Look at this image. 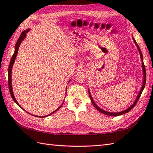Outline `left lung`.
<instances>
[{"instance_id": "left-lung-1", "label": "left lung", "mask_w": 153, "mask_h": 153, "mask_svg": "<svg viewBox=\"0 0 153 153\" xmlns=\"http://www.w3.org/2000/svg\"><path fill=\"white\" fill-rule=\"evenodd\" d=\"M133 39H134V43H135V44L136 45V46H137V49H138V51H139V54H140L141 59V61H142L143 73V85H142V87H141V90H140V91H139V93L138 96L137 97V98L135 99V100L134 101V102L132 104V105H131V106H129L128 108H127V109H126V110H123V111L118 112H108V111H106V110H103V109H102V108H100V107H99V106H97V105H96V104H95V101H94V100L93 99V97H91V95L89 90V97H90L91 101V102H92V104L93 105V106L95 107L96 109H97V110H99V112H100L101 113L104 114H106V115H108V116H120V115H122V114H124L129 112V111H130V110L135 106L136 104H137V101H138V100H139V97H140V96H141V93H142V92H143V89H144V88H145V83H146V70H145V67L144 62H143V54H142V53H141V51L140 48H139V45H137V43H136V41H135V39L134 38V37H133Z\"/></svg>"}]
</instances>
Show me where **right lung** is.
<instances>
[{
	"label": "right lung",
	"mask_w": 153,
	"mask_h": 153,
	"mask_svg": "<svg viewBox=\"0 0 153 153\" xmlns=\"http://www.w3.org/2000/svg\"><path fill=\"white\" fill-rule=\"evenodd\" d=\"M30 29H27V30H24V31H23L22 33H21L20 36H19V39H18L17 42H16V45H15V51H14V54H13V56H12V58H11L10 62V65H9V67H8V87H9L10 93V95H11V97H12V99L14 100V101L16 104H17V105H18L19 107H20V108H22V107L19 105V103L18 102L17 100H16V99H15V97H14V93H13L12 86V74H12V68L13 65H14V62H15L16 56H17V54H18V49H19V45H20V44H21V43H22V41L24 39L25 37H26V33H27V32L30 31ZM70 80H69V82H68V83L70 82ZM66 89H67V88H66ZM62 104H63V103H62ZM62 106V105H61L56 110H54V112H53L52 113L49 114H48V115H47V116H35V115H33V114H32V115L34 116H36V117H39V118H45V117H47V116H48L53 114H54L55 112H56L57 110H59V109L61 108ZM22 109L24 110H25L24 108H22ZM29 114H30V113H29Z\"/></svg>",
	"instance_id": "1"
}]
</instances>
